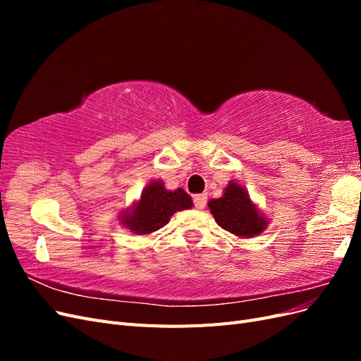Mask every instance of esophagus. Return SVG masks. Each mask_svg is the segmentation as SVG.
Wrapping results in <instances>:
<instances>
[{
  "mask_svg": "<svg viewBox=\"0 0 361 361\" xmlns=\"http://www.w3.org/2000/svg\"><path fill=\"white\" fill-rule=\"evenodd\" d=\"M206 202H207L206 194H199V195H195V197H194V206L197 207V209H204Z\"/></svg>",
  "mask_w": 361,
  "mask_h": 361,
  "instance_id": "34e87169",
  "label": "esophagus"
}]
</instances>
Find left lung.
Segmentation results:
<instances>
[{
  "mask_svg": "<svg viewBox=\"0 0 361 361\" xmlns=\"http://www.w3.org/2000/svg\"><path fill=\"white\" fill-rule=\"evenodd\" d=\"M216 224L238 238L259 236L268 227V220L250 199L248 191L235 180L224 188L220 199L207 203Z\"/></svg>",
  "mask_w": 361,
  "mask_h": 361,
  "instance_id": "obj_1",
  "label": "left lung"
}]
</instances>
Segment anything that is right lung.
<instances>
[{
	"mask_svg": "<svg viewBox=\"0 0 361 361\" xmlns=\"http://www.w3.org/2000/svg\"><path fill=\"white\" fill-rule=\"evenodd\" d=\"M191 207L192 199L182 188L169 191L162 180H150L140 199L120 214V223L135 235H150L166 226L173 214Z\"/></svg>",
	"mask_w": 361,
	"mask_h": 361,
	"instance_id": "obj_1",
	"label": "right lung"
}]
</instances>
